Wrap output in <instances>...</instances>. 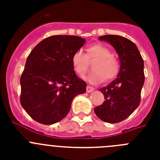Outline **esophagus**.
Instances as JSON below:
<instances>
[{"instance_id": "1", "label": "esophagus", "mask_w": 160, "mask_h": 160, "mask_svg": "<svg viewBox=\"0 0 160 160\" xmlns=\"http://www.w3.org/2000/svg\"><path fill=\"white\" fill-rule=\"evenodd\" d=\"M94 90V87H90V86H87V93L91 92V91H93Z\"/></svg>"}]
</instances>
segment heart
<instances>
[{
    "label": "heart",
    "mask_w": 160,
    "mask_h": 160,
    "mask_svg": "<svg viewBox=\"0 0 160 160\" xmlns=\"http://www.w3.org/2000/svg\"><path fill=\"white\" fill-rule=\"evenodd\" d=\"M88 60H96L93 66V70L95 72L87 78L90 82H102L106 78L112 80L119 73L121 68L119 60L112 54L111 49L103 45L96 44L90 46L87 49V54L82 49H77L73 53L72 66L78 75H82L86 72Z\"/></svg>",
    "instance_id": "1"
}]
</instances>
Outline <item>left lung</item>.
<instances>
[{
	"label": "left lung",
	"mask_w": 160,
	"mask_h": 160,
	"mask_svg": "<svg viewBox=\"0 0 160 160\" xmlns=\"http://www.w3.org/2000/svg\"><path fill=\"white\" fill-rule=\"evenodd\" d=\"M109 42L119 57L120 72L108 86L100 89L104 95L102 105L94 113L103 122L116 123L131 115L140 103L143 86V59L134 42L118 35H104L98 38Z\"/></svg>",
	"instance_id": "obj_1"
}]
</instances>
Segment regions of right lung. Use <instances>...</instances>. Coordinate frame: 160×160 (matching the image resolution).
<instances>
[{"mask_svg":"<svg viewBox=\"0 0 160 160\" xmlns=\"http://www.w3.org/2000/svg\"><path fill=\"white\" fill-rule=\"evenodd\" d=\"M85 42L78 36L54 35L30 52L20 80V102L32 119L45 125L59 122L73 98L86 92L87 84L77 77L71 62Z\"/></svg>","mask_w":160,"mask_h":160,"instance_id":"obj_1","label":"right lung"}]
</instances>
